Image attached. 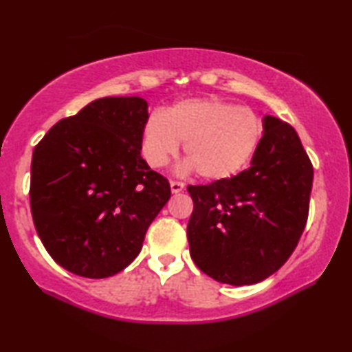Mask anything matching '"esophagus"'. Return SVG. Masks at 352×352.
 I'll return each instance as SVG.
<instances>
[{"mask_svg": "<svg viewBox=\"0 0 352 352\" xmlns=\"http://www.w3.org/2000/svg\"><path fill=\"white\" fill-rule=\"evenodd\" d=\"M185 188V183L183 182H177V180H170V190L172 192H180Z\"/></svg>", "mask_w": 352, "mask_h": 352, "instance_id": "34e87169", "label": "esophagus"}]
</instances>
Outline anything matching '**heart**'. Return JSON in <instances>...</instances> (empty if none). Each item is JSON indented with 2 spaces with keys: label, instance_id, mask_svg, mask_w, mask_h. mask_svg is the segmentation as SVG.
<instances>
[{
  "label": "heart",
  "instance_id": "obj_1",
  "mask_svg": "<svg viewBox=\"0 0 352 352\" xmlns=\"http://www.w3.org/2000/svg\"><path fill=\"white\" fill-rule=\"evenodd\" d=\"M261 135L263 122L250 108L219 97L185 98L148 118L140 150L148 166L161 169L185 142L186 167L206 180H225L249 162Z\"/></svg>",
  "mask_w": 352,
  "mask_h": 352
}]
</instances>
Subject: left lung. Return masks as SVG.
I'll list each match as a JSON object with an SVG mask.
<instances>
[{"label": "left lung", "instance_id": "8db88e82", "mask_svg": "<svg viewBox=\"0 0 352 352\" xmlns=\"http://www.w3.org/2000/svg\"><path fill=\"white\" fill-rule=\"evenodd\" d=\"M313 164L289 122L265 116L249 169L209 185L188 186L190 254L212 279L250 285L274 274L306 226Z\"/></svg>", "mask_w": 352, "mask_h": 352}]
</instances>
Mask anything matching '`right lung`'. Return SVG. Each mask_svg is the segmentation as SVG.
Returning a JSON list of instances; mask_svg holds the SVG:
<instances>
[{
    "mask_svg": "<svg viewBox=\"0 0 352 352\" xmlns=\"http://www.w3.org/2000/svg\"><path fill=\"white\" fill-rule=\"evenodd\" d=\"M148 118L140 97L97 98L34 146L33 223L49 255L73 274L103 279L124 270L169 201L167 178L140 155Z\"/></svg>",
    "mask_w": 352,
    "mask_h": 352,
    "instance_id": "1",
    "label": "right lung"
}]
</instances>
